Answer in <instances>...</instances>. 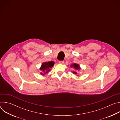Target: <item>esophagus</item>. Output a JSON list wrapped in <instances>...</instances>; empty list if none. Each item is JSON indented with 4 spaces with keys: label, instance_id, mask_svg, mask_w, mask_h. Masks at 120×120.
Returning <instances> with one entry per match:
<instances>
[{
    "label": "esophagus",
    "instance_id": "1",
    "mask_svg": "<svg viewBox=\"0 0 120 120\" xmlns=\"http://www.w3.org/2000/svg\"><path fill=\"white\" fill-rule=\"evenodd\" d=\"M59 63L60 64H63L64 63V61H59Z\"/></svg>",
    "mask_w": 120,
    "mask_h": 120
}]
</instances>
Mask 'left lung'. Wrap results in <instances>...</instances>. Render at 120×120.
<instances>
[{
  "label": "left lung",
  "instance_id": "8db88e82",
  "mask_svg": "<svg viewBox=\"0 0 120 120\" xmlns=\"http://www.w3.org/2000/svg\"><path fill=\"white\" fill-rule=\"evenodd\" d=\"M71 67H74L75 70H79V69H81L79 64H71ZM73 73L74 74H75V75H77V72H75V71L73 72Z\"/></svg>",
  "mask_w": 120,
  "mask_h": 120
}]
</instances>
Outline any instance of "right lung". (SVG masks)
Segmentation results:
<instances>
[{
    "label": "right lung",
    "instance_id": "obj_1",
    "mask_svg": "<svg viewBox=\"0 0 120 120\" xmlns=\"http://www.w3.org/2000/svg\"><path fill=\"white\" fill-rule=\"evenodd\" d=\"M54 64L55 63L53 61H50L48 62L43 63L41 67L40 68V70L42 71L44 73V74L42 73H41L40 74L43 75H45L46 73H47L48 72L50 71V68L53 66Z\"/></svg>",
    "mask_w": 120,
    "mask_h": 120
}]
</instances>
